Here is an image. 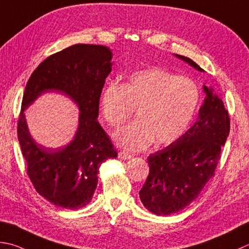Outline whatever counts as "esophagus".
Returning a JSON list of instances; mask_svg holds the SVG:
<instances>
[{
	"label": "esophagus",
	"instance_id": "esophagus-1",
	"mask_svg": "<svg viewBox=\"0 0 249 249\" xmlns=\"http://www.w3.org/2000/svg\"><path fill=\"white\" fill-rule=\"evenodd\" d=\"M130 158H131V155L128 153L123 152V151H120L119 152V159H121V160H128Z\"/></svg>",
	"mask_w": 249,
	"mask_h": 249
}]
</instances>
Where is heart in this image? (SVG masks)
<instances>
[{"mask_svg": "<svg viewBox=\"0 0 249 249\" xmlns=\"http://www.w3.org/2000/svg\"><path fill=\"white\" fill-rule=\"evenodd\" d=\"M201 92L194 81L160 68L130 74L125 85L107 84L100 95L104 118L119 127L137 109V121L113 134L115 143L127 151H141L153 142L174 143L186 133L196 116Z\"/></svg>", "mask_w": 249, "mask_h": 249, "instance_id": "b5f03b06", "label": "heart"}]
</instances>
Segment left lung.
Masks as SVG:
<instances>
[{"label": "left lung", "instance_id": "8db88e82", "mask_svg": "<svg viewBox=\"0 0 249 249\" xmlns=\"http://www.w3.org/2000/svg\"><path fill=\"white\" fill-rule=\"evenodd\" d=\"M199 72L193 60L175 55ZM205 92L196 122L174 143L148 157L150 167L139 197L149 212L167 216L189 206L205 187L220 160L221 147L230 133V118L212 87Z\"/></svg>", "mask_w": 249, "mask_h": 249}]
</instances>
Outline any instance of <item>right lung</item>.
<instances>
[{
    "instance_id": "right-lung-1",
    "label": "right lung",
    "mask_w": 249,
    "mask_h": 249,
    "mask_svg": "<svg viewBox=\"0 0 249 249\" xmlns=\"http://www.w3.org/2000/svg\"><path fill=\"white\" fill-rule=\"evenodd\" d=\"M112 56L107 46L75 44L41 62L26 85L18 120L19 144L34 188L56 206H86L94 196L101 163L118 157L97 120L101 91L112 71ZM46 92L67 95L80 111L75 137L60 149L37 144L24 116V111Z\"/></svg>"
}]
</instances>
